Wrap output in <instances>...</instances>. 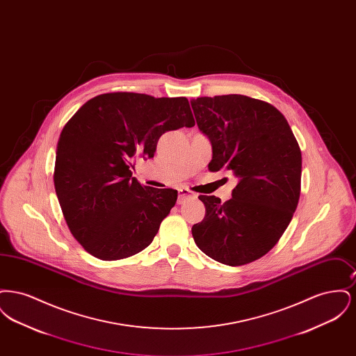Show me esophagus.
Masks as SVG:
<instances>
[{"label":"esophagus","mask_w":356,"mask_h":356,"mask_svg":"<svg viewBox=\"0 0 356 356\" xmlns=\"http://www.w3.org/2000/svg\"><path fill=\"white\" fill-rule=\"evenodd\" d=\"M195 197V193L186 188H181L179 189V199H177V203L183 204L186 202V199H192Z\"/></svg>","instance_id":"obj_1"}]
</instances>
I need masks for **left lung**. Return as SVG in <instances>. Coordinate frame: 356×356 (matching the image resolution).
Returning <instances> with one entry per match:
<instances>
[{
    "label": "left lung",
    "instance_id": "left-lung-1",
    "mask_svg": "<svg viewBox=\"0 0 356 356\" xmlns=\"http://www.w3.org/2000/svg\"><path fill=\"white\" fill-rule=\"evenodd\" d=\"M191 104L199 129L212 144L208 170H231L238 177L225 203L216 196H199L205 216L192 227V236L219 263H252L275 247L299 203V144L286 118L268 102L222 95Z\"/></svg>",
    "mask_w": 356,
    "mask_h": 356
}]
</instances>
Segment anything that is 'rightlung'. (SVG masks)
<instances>
[{"mask_svg": "<svg viewBox=\"0 0 356 356\" xmlns=\"http://www.w3.org/2000/svg\"><path fill=\"white\" fill-rule=\"evenodd\" d=\"M193 125L186 97L134 92L96 96L72 116L58 138L53 180L69 231L88 254L120 260L152 243L177 191L141 186L132 161L153 157L167 131Z\"/></svg>", "mask_w": 356, "mask_h": 356, "instance_id": "add662e5", "label": "right lung"}]
</instances>
